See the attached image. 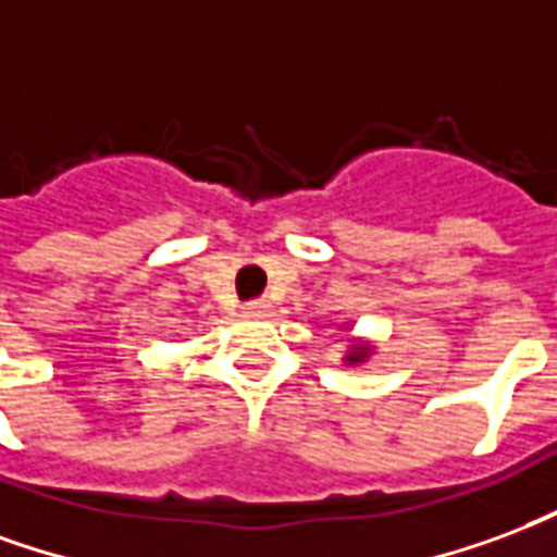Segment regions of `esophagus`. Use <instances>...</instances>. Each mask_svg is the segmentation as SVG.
Masks as SVG:
<instances>
[{"label": "esophagus", "instance_id": "34e87169", "mask_svg": "<svg viewBox=\"0 0 557 557\" xmlns=\"http://www.w3.org/2000/svg\"><path fill=\"white\" fill-rule=\"evenodd\" d=\"M267 308H270V302H267V299H251V302H246V308H243V311H246V314H251V318H261Z\"/></svg>", "mask_w": 557, "mask_h": 557}]
</instances>
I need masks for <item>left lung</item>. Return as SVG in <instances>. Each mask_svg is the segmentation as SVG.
Returning <instances> with one entry per match:
<instances>
[{
    "mask_svg": "<svg viewBox=\"0 0 557 557\" xmlns=\"http://www.w3.org/2000/svg\"><path fill=\"white\" fill-rule=\"evenodd\" d=\"M368 356H371V347H368V344H362V341H356V344L350 347V352L344 356V362L359 364V362H364Z\"/></svg>",
    "mask_w": 557,
    "mask_h": 557,
    "instance_id": "1",
    "label": "left lung"
}]
</instances>
